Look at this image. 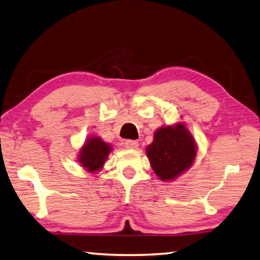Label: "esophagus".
<instances>
[{"label": "esophagus", "mask_w": 260, "mask_h": 260, "mask_svg": "<svg viewBox=\"0 0 260 260\" xmlns=\"http://www.w3.org/2000/svg\"><path fill=\"white\" fill-rule=\"evenodd\" d=\"M125 147L126 148H131V150H134V148L139 147V142H137V141H132V140H127V141H125Z\"/></svg>", "instance_id": "34e87169"}]
</instances>
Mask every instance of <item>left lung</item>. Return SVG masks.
I'll list each match as a JSON object with an SVG mask.
<instances>
[{
  "instance_id": "obj_1",
  "label": "left lung",
  "mask_w": 260,
  "mask_h": 260,
  "mask_svg": "<svg viewBox=\"0 0 260 260\" xmlns=\"http://www.w3.org/2000/svg\"><path fill=\"white\" fill-rule=\"evenodd\" d=\"M198 145L187 127L178 121L155 131L146 155L157 178L170 182L189 170L196 161Z\"/></svg>"
}]
</instances>
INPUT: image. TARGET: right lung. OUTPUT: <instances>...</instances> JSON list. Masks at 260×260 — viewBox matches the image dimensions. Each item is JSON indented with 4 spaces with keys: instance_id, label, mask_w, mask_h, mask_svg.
<instances>
[{
    "instance_id": "add662e5",
    "label": "right lung",
    "mask_w": 260,
    "mask_h": 260,
    "mask_svg": "<svg viewBox=\"0 0 260 260\" xmlns=\"http://www.w3.org/2000/svg\"><path fill=\"white\" fill-rule=\"evenodd\" d=\"M112 151V144L104 142L99 136H90L80 147L77 161L88 172L96 173L104 168Z\"/></svg>"
}]
</instances>
